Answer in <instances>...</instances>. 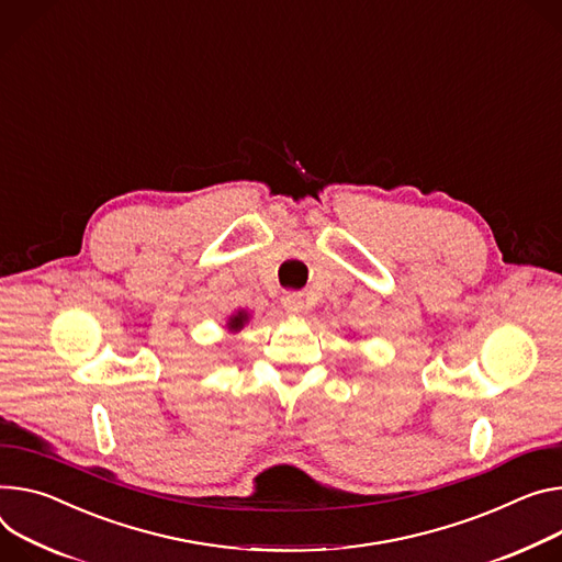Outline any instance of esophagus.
<instances>
[{
    "instance_id": "1",
    "label": "esophagus",
    "mask_w": 562,
    "mask_h": 562,
    "mask_svg": "<svg viewBox=\"0 0 562 562\" xmlns=\"http://www.w3.org/2000/svg\"><path fill=\"white\" fill-rule=\"evenodd\" d=\"M282 307L289 312V314H300L304 310V297L302 293H284L282 295Z\"/></svg>"
}]
</instances>
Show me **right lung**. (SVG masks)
<instances>
[{"label":"right lung","instance_id":"right-lung-1","mask_svg":"<svg viewBox=\"0 0 562 562\" xmlns=\"http://www.w3.org/2000/svg\"><path fill=\"white\" fill-rule=\"evenodd\" d=\"M246 323H248V314H246V312H237V314H233V316L228 318L226 327H228V331H239Z\"/></svg>","mask_w":562,"mask_h":562}]
</instances>
